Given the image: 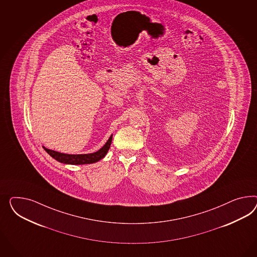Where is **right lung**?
<instances>
[{"label": "right lung", "mask_w": 257, "mask_h": 257, "mask_svg": "<svg viewBox=\"0 0 257 257\" xmlns=\"http://www.w3.org/2000/svg\"><path fill=\"white\" fill-rule=\"evenodd\" d=\"M111 141H112V136L99 151H97L96 153H89V154H66V153H58L55 151L49 150L45 147H44V150L49 153L52 158H54L58 162H61L63 164L87 165V164L96 163L98 161L103 159L110 148Z\"/></svg>", "instance_id": "obj_1"}]
</instances>
